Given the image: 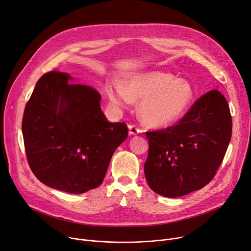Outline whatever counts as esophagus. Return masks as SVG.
I'll use <instances>...</instances> for the list:
<instances>
[{"instance_id": "esophagus-1", "label": "esophagus", "mask_w": 251, "mask_h": 251, "mask_svg": "<svg viewBox=\"0 0 251 251\" xmlns=\"http://www.w3.org/2000/svg\"><path fill=\"white\" fill-rule=\"evenodd\" d=\"M128 129H129V134H130V136H134V134H138V133L142 132V129L139 128L137 126H134V125L128 126Z\"/></svg>"}]
</instances>
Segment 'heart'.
I'll use <instances>...</instances> for the list:
<instances>
[{
  "label": "heart",
  "instance_id": "1",
  "mask_svg": "<svg viewBox=\"0 0 251 251\" xmlns=\"http://www.w3.org/2000/svg\"><path fill=\"white\" fill-rule=\"evenodd\" d=\"M105 91L115 106H126L133 100H142L141 117L152 126L176 123L194 101V90L187 80L176 79L173 74L161 71L136 74L126 84L107 83Z\"/></svg>",
  "mask_w": 251,
  "mask_h": 251
}]
</instances>
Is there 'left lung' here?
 <instances>
[{
	"label": "left lung",
	"instance_id": "8db88e82",
	"mask_svg": "<svg viewBox=\"0 0 251 251\" xmlns=\"http://www.w3.org/2000/svg\"><path fill=\"white\" fill-rule=\"evenodd\" d=\"M231 133L229 105L216 89L202 95L175 126L147 131L144 170L150 188L169 198L202 189L214 178Z\"/></svg>",
	"mask_w": 251,
	"mask_h": 251
}]
</instances>
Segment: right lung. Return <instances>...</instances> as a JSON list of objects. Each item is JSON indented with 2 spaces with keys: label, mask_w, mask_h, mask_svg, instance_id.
Listing matches in <instances>:
<instances>
[{
  "label": "right lung",
  "mask_w": 251,
  "mask_h": 251,
  "mask_svg": "<svg viewBox=\"0 0 251 251\" xmlns=\"http://www.w3.org/2000/svg\"><path fill=\"white\" fill-rule=\"evenodd\" d=\"M93 87L72 83L68 73L50 71L28 100L22 132L28 164L51 188L81 194L103 181L110 159L126 141L125 123H109Z\"/></svg>",
  "instance_id": "obj_1"
}]
</instances>
